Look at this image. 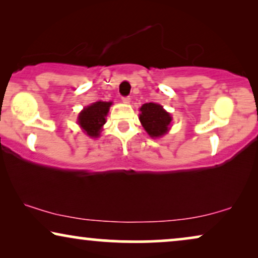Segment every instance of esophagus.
<instances>
[{"mask_svg": "<svg viewBox=\"0 0 258 258\" xmlns=\"http://www.w3.org/2000/svg\"><path fill=\"white\" fill-rule=\"evenodd\" d=\"M122 102H123V103H125V104H129L130 103V97L129 96L122 97Z\"/></svg>", "mask_w": 258, "mask_h": 258, "instance_id": "34e87169", "label": "esophagus"}]
</instances>
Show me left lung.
<instances>
[{
    "label": "left lung",
    "mask_w": 258,
    "mask_h": 258,
    "mask_svg": "<svg viewBox=\"0 0 258 258\" xmlns=\"http://www.w3.org/2000/svg\"><path fill=\"white\" fill-rule=\"evenodd\" d=\"M140 121L150 137L156 139L168 133L172 117L157 103H146L140 108Z\"/></svg>",
    "instance_id": "1"
}]
</instances>
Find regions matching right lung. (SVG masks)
<instances>
[{"label": "right lung", "instance_id": "obj_1", "mask_svg": "<svg viewBox=\"0 0 258 258\" xmlns=\"http://www.w3.org/2000/svg\"><path fill=\"white\" fill-rule=\"evenodd\" d=\"M112 102H95V103L88 105L80 112L77 122L84 133L90 137H98L101 134L102 126L105 123L109 108Z\"/></svg>", "mask_w": 258, "mask_h": 258}]
</instances>
